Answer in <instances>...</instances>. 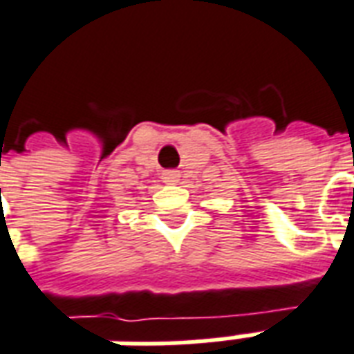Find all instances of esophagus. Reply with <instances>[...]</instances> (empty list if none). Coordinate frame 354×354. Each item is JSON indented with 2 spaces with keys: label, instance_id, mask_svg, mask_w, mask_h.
<instances>
[{
  "label": "esophagus",
  "instance_id": "obj_1",
  "mask_svg": "<svg viewBox=\"0 0 354 354\" xmlns=\"http://www.w3.org/2000/svg\"><path fill=\"white\" fill-rule=\"evenodd\" d=\"M161 178H163L165 184H176L178 180H180V172L178 170H165Z\"/></svg>",
  "mask_w": 354,
  "mask_h": 354
}]
</instances>
